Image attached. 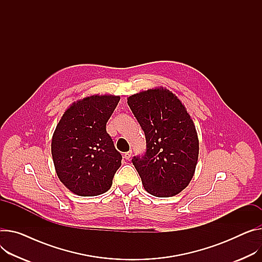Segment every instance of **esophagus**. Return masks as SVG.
<instances>
[{"label": "esophagus", "mask_w": 262, "mask_h": 262, "mask_svg": "<svg viewBox=\"0 0 262 262\" xmlns=\"http://www.w3.org/2000/svg\"><path fill=\"white\" fill-rule=\"evenodd\" d=\"M131 155H132V151H128V152H126V153H124V158L125 159H130V157H131Z\"/></svg>", "instance_id": "34e87169"}]
</instances>
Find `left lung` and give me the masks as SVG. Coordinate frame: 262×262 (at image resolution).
Segmentation results:
<instances>
[{
    "mask_svg": "<svg viewBox=\"0 0 262 262\" xmlns=\"http://www.w3.org/2000/svg\"><path fill=\"white\" fill-rule=\"evenodd\" d=\"M128 105L146 136V152L132 163L145 190L156 197H171L191 182L199 143L193 120L175 94L164 88L128 97Z\"/></svg>",
    "mask_w": 262,
    "mask_h": 262,
    "instance_id": "1",
    "label": "left lung"
}]
</instances>
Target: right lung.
Returning <instances> with one entry per match:
<instances>
[{"label":"right lung","instance_id":"1","mask_svg":"<svg viewBox=\"0 0 262 262\" xmlns=\"http://www.w3.org/2000/svg\"><path fill=\"white\" fill-rule=\"evenodd\" d=\"M119 96L91 95L73 103L52 136L51 153L59 180L74 194L97 196L112 186L122 155L106 125Z\"/></svg>","mask_w":262,"mask_h":262}]
</instances>
